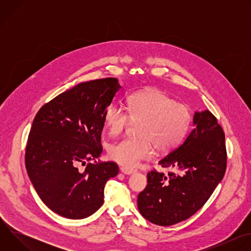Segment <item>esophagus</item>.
<instances>
[{
	"label": "esophagus",
	"mask_w": 251,
	"mask_h": 251,
	"mask_svg": "<svg viewBox=\"0 0 251 251\" xmlns=\"http://www.w3.org/2000/svg\"><path fill=\"white\" fill-rule=\"evenodd\" d=\"M120 171H121L124 175H132V174L136 173V170L128 169V168H120Z\"/></svg>",
	"instance_id": "esophagus-1"
}]
</instances>
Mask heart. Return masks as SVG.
Returning a JSON list of instances; mask_svg holds the SVG:
<instances>
[{
  "instance_id": "b5f03b06",
  "label": "heart",
  "mask_w": 251,
  "mask_h": 251,
  "mask_svg": "<svg viewBox=\"0 0 251 251\" xmlns=\"http://www.w3.org/2000/svg\"><path fill=\"white\" fill-rule=\"evenodd\" d=\"M128 113L111 105L104 113V123L112 135L120 134L130 123L140 122L137 139L126 138L109 148L110 158L118 164L135 168L141 161L153 156V145L160 151L176 147L184 138L191 114L185 104L176 103L159 89H146L130 95Z\"/></svg>"
}]
</instances>
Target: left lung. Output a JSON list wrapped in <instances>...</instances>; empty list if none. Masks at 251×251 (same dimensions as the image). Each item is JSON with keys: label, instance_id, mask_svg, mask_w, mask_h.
<instances>
[{"label": "left lung", "instance_id": "left-lung-1", "mask_svg": "<svg viewBox=\"0 0 251 251\" xmlns=\"http://www.w3.org/2000/svg\"><path fill=\"white\" fill-rule=\"evenodd\" d=\"M194 129L181 146L159 164L182 175L151 171L148 185L138 196V209L150 223L169 226L196 213L222 182L226 168L225 133L208 110L196 111Z\"/></svg>", "mask_w": 251, "mask_h": 251}]
</instances>
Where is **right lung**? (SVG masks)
<instances>
[{"instance_id": "obj_1", "label": "right lung", "mask_w": 251, "mask_h": 251, "mask_svg": "<svg viewBox=\"0 0 251 251\" xmlns=\"http://www.w3.org/2000/svg\"><path fill=\"white\" fill-rule=\"evenodd\" d=\"M120 88L111 77L81 82L44 105L33 119L26 172L44 203L63 218L91 216L103 204L106 182L118 174L113 162L80 166L101 155L104 113Z\"/></svg>"}]
</instances>
